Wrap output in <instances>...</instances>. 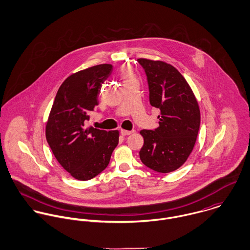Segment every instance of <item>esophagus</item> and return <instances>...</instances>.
Wrapping results in <instances>:
<instances>
[{
	"label": "esophagus",
	"mask_w": 250,
	"mask_h": 250,
	"mask_svg": "<svg viewBox=\"0 0 250 250\" xmlns=\"http://www.w3.org/2000/svg\"><path fill=\"white\" fill-rule=\"evenodd\" d=\"M133 133V131H127V130H121V135L122 136H129Z\"/></svg>",
	"instance_id": "34e87169"
}]
</instances>
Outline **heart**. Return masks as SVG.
Wrapping results in <instances>:
<instances>
[{"label":"heart","instance_id":"obj_1","mask_svg":"<svg viewBox=\"0 0 250 250\" xmlns=\"http://www.w3.org/2000/svg\"><path fill=\"white\" fill-rule=\"evenodd\" d=\"M120 77H121L124 83H131V82H137V78H136L134 72L132 71V69L128 66H124L121 69Z\"/></svg>","mask_w":250,"mask_h":250}]
</instances>
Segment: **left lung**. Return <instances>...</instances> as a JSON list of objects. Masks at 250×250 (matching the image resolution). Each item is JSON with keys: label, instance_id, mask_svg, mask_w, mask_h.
<instances>
[{"label": "left lung", "instance_id": "left-lung-1", "mask_svg": "<svg viewBox=\"0 0 250 250\" xmlns=\"http://www.w3.org/2000/svg\"><path fill=\"white\" fill-rule=\"evenodd\" d=\"M147 77L149 101L161 110L154 130H142L140 157L147 167L161 173L176 170L188 158L200 126L195 96L181 73L160 61L139 59Z\"/></svg>", "mask_w": 250, "mask_h": 250}]
</instances>
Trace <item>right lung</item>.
<instances>
[{"mask_svg":"<svg viewBox=\"0 0 250 250\" xmlns=\"http://www.w3.org/2000/svg\"><path fill=\"white\" fill-rule=\"evenodd\" d=\"M112 65L100 64L69 76L59 88L46 125V140L61 166L75 179L97 176L118 144V131L86 128Z\"/></svg>","mask_w":250,"mask_h":250,"instance_id":"add662e5","label":"right lung"}]
</instances>
